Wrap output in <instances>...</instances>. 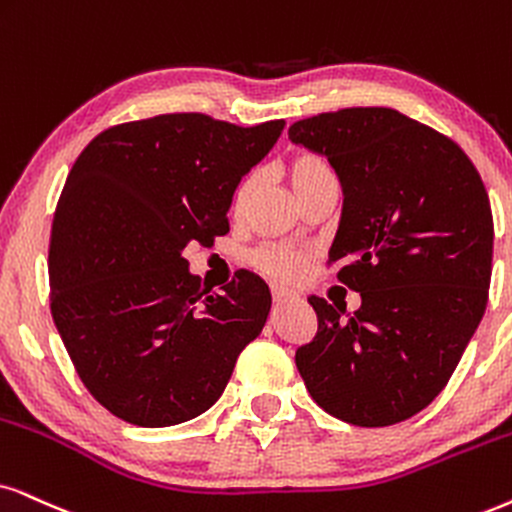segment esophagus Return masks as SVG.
I'll return each mask as SVG.
<instances>
[{"label": "esophagus", "mask_w": 512, "mask_h": 512, "mask_svg": "<svg viewBox=\"0 0 512 512\" xmlns=\"http://www.w3.org/2000/svg\"><path fill=\"white\" fill-rule=\"evenodd\" d=\"M271 297H274L276 304H283V302L293 300V293H290V290H286V288L274 286V288H271Z\"/></svg>", "instance_id": "34e87169"}]
</instances>
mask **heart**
Returning <instances> with one entry per match:
<instances>
[{
    "instance_id": "heart-1",
    "label": "heart",
    "mask_w": 512,
    "mask_h": 512,
    "mask_svg": "<svg viewBox=\"0 0 512 512\" xmlns=\"http://www.w3.org/2000/svg\"><path fill=\"white\" fill-rule=\"evenodd\" d=\"M288 179H290V186H293L295 196L302 198L304 193L316 189V186L323 184V181H331L333 172L321 155H316L312 151H302L290 160ZM252 186H255V179L252 177H245L241 184H238L236 196H234L236 210H241L243 205L248 203ZM250 262L255 264L262 274L278 278V281H290V278H295L302 271L304 255L300 250L283 248V245H262V248L252 250Z\"/></svg>"
}]
</instances>
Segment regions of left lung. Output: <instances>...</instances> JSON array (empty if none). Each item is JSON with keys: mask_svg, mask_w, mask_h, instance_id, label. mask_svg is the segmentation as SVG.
<instances>
[{"mask_svg": "<svg viewBox=\"0 0 512 512\" xmlns=\"http://www.w3.org/2000/svg\"><path fill=\"white\" fill-rule=\"evenodd\" d=\"M326 155L345 205L328 264L361 295L309 297L316 335L295 364L323 411L383 428L423 411L456 371L489 300L494 219L463 148L392 108H342L290 125Z\"/></svg>", "mask_w": 512, "mask_h": 512, "instance_id": "left-lung-1", "label": "left lung"}]
</instances>
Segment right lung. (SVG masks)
<instances>
[{"instance_id": "right-lung-1", "label": "right lung", "mask_w": 512, "mask_h": 512, "mask_svg": "<svg viewBox=\"0 0 512 512\" xmlns=\"http://www.w3.org/2000/svg\"><path fill=\"white\" fill-rule=\"evenodd\" d=\"M283 120L167 113L103 129L77 155L49 241V302L77 375L113 416L167 428L222 397L271 295L243 271L210 295L184 260L229 231L236 186Z\"/></svg>"}]
</instances>
